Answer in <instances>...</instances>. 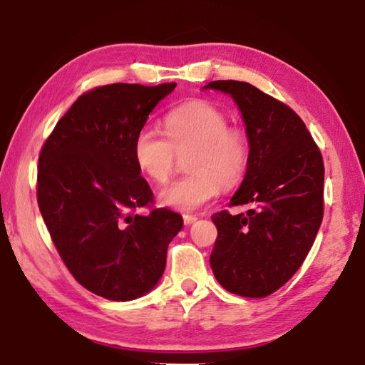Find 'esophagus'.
<instances>
[{
	"label": "esophagus",
	"instance_id": "34e87169",
	"mask_svg": "<svg viewBox=\"0 0 365 365\" xmlns=\"http://www.w3.org/2000/svg\"><path fill=\"white\" fill-rule=\"evenodd\" d=\"M195 220H196V215H188V214L183 215V224L185 225H191Z\"/></svg>",
	"mask_w": 365,
	"mask_h": 365
}]
</instances>
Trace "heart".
Returning <instances> with one entry per match:
<instances>
[{
	"mask_svg": "<svg viewBox=\"0 0 365 365\" xmlns=\"http://www.w3.org/2000/svg\"><path fill=\"white\" fill-rule=\"evenodd\" d=\"M164 137L158 128L143 127L133 141L138 169L156 183L169 180L178 156L187 159L191 174L160 190L159 201L178 211H195L230 188L246 174L251 156L250 138L242 128L228 125V117L215 104L202 100L172 109L164 119Z\"/></svg>",
	"mask_w": 365,
	"mask_h": 365,
	"instance_id": "heart-1",
	"label": "heart"
}]
</instances>
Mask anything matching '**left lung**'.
Returning a JSON list of instances; mask_svg holds the SVG:
<instances>
[{
	"label": "left lung",
	"mask_w": 365,
	"mask_h": 365,
	"mask_svg": "<svg viewBox=\"0 0 365 365\" xmlns=\"http://www.w3.org/2000/svg\"><path fill=\"white\" fill-rule=\"evenodd\" d=\"M205 88L230 95L242 110L251 156L230 206H255L246 214L220 211L209 257L227 292L264 298L292 279L304 262L324 217V159L294 110L256 86L215 80Z\"/></svg>",
	"instance_id": "obj_1"
}]
</instances>
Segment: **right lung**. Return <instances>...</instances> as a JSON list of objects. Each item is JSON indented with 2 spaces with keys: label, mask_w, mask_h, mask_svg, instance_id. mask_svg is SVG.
I'll list each match as a JSON object with an SVG mask.
<instances>
[{
  "label": "right lung",
  "mask_w": 365,
  "mask_h": 365,
  "mask_svg": "<svg viewBox=\"0 0 365 365\" xmlns=\"http://www.w3.org/2000/svg\"><path fill=\"white\" fill-rule=\"evenodd\" d=\"M177 86L113 83L86 91L58 120L38 158L36 200L61 259L80 285L130 301L163 277L182 215L154 202L133 141ZM150 212L140 215V208Z\"/></svg>",
  "instance_id": "1"
}]
</instances>
